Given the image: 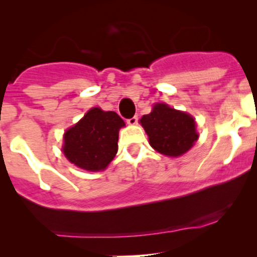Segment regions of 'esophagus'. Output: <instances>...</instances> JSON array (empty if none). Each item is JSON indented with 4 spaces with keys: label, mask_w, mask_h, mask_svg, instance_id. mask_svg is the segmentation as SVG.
Returning <instances> with one entry per match:
<instances>
[{
    "label": "esophagus",
    "mask_w": 257,
    "mask_h": 257,
    "mask_svg": "<svg viewBox=\"0 0 257 257\" xmlns=\"http://www.w3.org/2000/svg\"><path fill=\"white\" fill-rule=\"evenodd\" d=\"M126 122H127L128 125H136V123L138 122V117L137 116H132L131 119L126 120Z\"/></svg>",
    "instance_id": "obj_1"
}]
</instances>
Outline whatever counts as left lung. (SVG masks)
I'll return each instance as SVG.
<instances>
[{
	"label": "left lung",
	"instance_id": "1",
	"mask_svg": "<svg viewBox=\"0 0 257 257\" xmlns=\"http://www.w3.org/2000/svg\"><path fill=\"white\" fill-rule=\"evenodd\" d=\"M141 123L153 148L169 157L184 154L198 140L195 121L191 115L175 110L164 103H158L152 113L143 115Z\"/></svg>",
	"mask_w": 257,
	"mask_h": 257
}]
</instances>
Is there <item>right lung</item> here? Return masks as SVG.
<instances>
[{"mask_svg":"<svg viewBox=\"0 0 257 257\" xmlns=\"http://www.w3.org/2000/svg\"><path fill=\"white\" fill-rule=\"evenodd\" d=\"M125 122L115 111L92 108L64 135L65 157L88 171L104 170L117 152L119 130Z\"/></svg>","mask_w":257,"mask_h":257,"instance_id":"1","label":"right lung"}]
</instances>
